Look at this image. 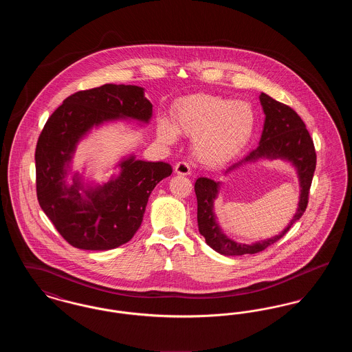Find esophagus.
I'll list each match as a JSON object with an SVG mask.
<instances>
[{"label": "esophagus", "instance_id": "1", "mask_svg": "<svg viewBox=\"0 0 352 352\" xmlns=\"http://www.w3.org/2000/svg\"><path fill=\"white\" fill-rule=\"evenodd\" d=\"M175 173H177L178 175H188V174L191 173V168H190V165H188L187 162L181 161V162H178V164L175 165Z\"/></svg>", "mask_w": 352, "mask_h": 352}]
</instances>
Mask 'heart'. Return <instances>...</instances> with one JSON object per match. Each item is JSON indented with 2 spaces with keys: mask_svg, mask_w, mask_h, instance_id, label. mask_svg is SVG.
I'll return each mask as SVG.
<instances>
[{
  "mask_svg": "<svg viewBox=\"0 0 352 352\" xmlns=\"http://www.w3.org/2000/svg\"><path fill=\"white\" fill-rule=\"evenodd\" d=\"M254 126V111L248 102L194 94L174 104L173 122L160 120L157 135L165 144L175 142L178 133L192 137L195 157L203 164L218 165L248 145Z\"/></svg>",
  "mask_w": 352,
  "mask_h": 352,
  "instance_id": "b5f03b06",
  "label": "heart"
}]
</instances>
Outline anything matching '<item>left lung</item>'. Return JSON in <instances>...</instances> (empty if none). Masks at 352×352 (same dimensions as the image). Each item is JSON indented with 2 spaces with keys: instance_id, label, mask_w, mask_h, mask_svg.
I'll return each mask as SVG.
<instances>
[{
  "instance_id": "obj_1",
  "label": "left lung",
  "mask_w": 352,
  "mask_h": 352,
  "mask_svg": "<svg viewBox=\"0 0 352 352\" xmlns=\"http://www.w3.org/2000/svg\"><path fill=\"white\" fill-rule=\"evenodd\" d=\"M265 115L264 129L258 146L250 151L244 158L231 164L224 170V174H231L234 170L260 160H284L290 162L298 175L300 181V201L297 211L283 232L253 244H243L230 239L219 226L214 212V201L218 198L220 182L201 177L195 182V194L198 201V227L206 243L220 254L240 256L253 254L264 251L284 236L290 227L301 219L309 201V190L313 181L317 165V154L313 140L306 129L302 118L290 107L272 99L267 94L258 96Z\"/></svg>"
}]
</instances>
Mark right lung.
Returning <instances> with one entry per match:
<instances>
[{
  "label": "right lung",
  "mask_w": 352,
  "mask_h": 352,
  "mask_svg": "<svg viewBox=\"0 0 352 352\" xmlns=\"http://www.w3.org/2000/svg\"><path fill=\"white\" fill-rule=\"evenodd\" d=\"M153 105L144 88L104 84L68 96L51 115L35 149L36 197L41 208L72 247L108 251L128 243L140 228L153 188L173 173L166 162L124 157L102 184H85L72 173L78 144L107 122L135 120L149 124Z\"/></svg>",
  "instance_id": "add662e5"
}]
</instances>
